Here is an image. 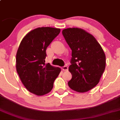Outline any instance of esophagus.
Instances as JSON below:
<instances>
[{"instance_id":"esophagus-1","label":"esophagus","mask_w":120,"mask_h":120,"mask_svg":"<svg viewBox=\"0 0 120 120\" xmlns=\"http://www.w3.org/2000/svg\"><path fill=\"white\" fill-rule=\"evenodd\" d=\"M61 69H62L64 71H68V67L67 65H64V66L62 67H61Z\"/></svg>"}]
</instances>
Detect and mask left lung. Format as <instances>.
Instances as JSON below:
<instances>
[{
	"label": "left lung",
	"instance_id": "left-lung-1",
	"mask_svg": "<svg viewBox=\"0 0 120 120\" xmlns=\"http://www.w3.org/2000/svg\"><path fill=\"white\" fill-rule=\"evenodd\" d=\"M72 50L69 71L72 79L68 82L73 90L84 93L99 83L106 66V57L100 44L93 36L79 28L62 31Z\"/></svg>",
	"mask_w": 120,
	"mask_h": 120
}]
</instances>
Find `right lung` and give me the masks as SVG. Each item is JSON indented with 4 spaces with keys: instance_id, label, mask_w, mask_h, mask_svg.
<instances>
[{
    "instance_id": "right-lung-1",
    "label": "right lung",
    "mask_w": 120,
    "mask_h": 120,
    "mask_svg": "<svg viewBox=\"0 0 120 120\" xmlns=\"http://www.w3.org/2000/svg\"><path fill=\"white\" fill-rule=\"evenodd\" d=\"M60 32V29L53 27L35 29L22 39L18 49V74L26 89L37 95L49 93L61 71L60 68L45 63L46 48Z\"/></svg>"
}]
</instances>
